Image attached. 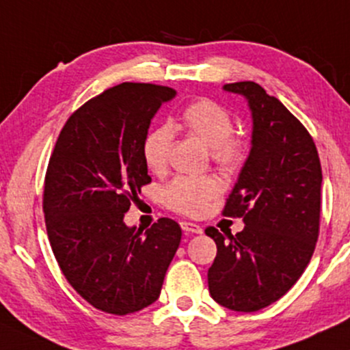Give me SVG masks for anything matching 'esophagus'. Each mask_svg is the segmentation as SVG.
<instances>
[{
  "mask_svg": "<svg viewBox=\"0 0 350 350\" xmlns=\"http://www.w3.org/2000/svg\"><path fill=\"white\" fill-rule=\"evenodd\" d=\"M180 228H183L186 233H192V234H202V226L197 225V223L192 221H180Z\"/></svg>",
  "mask_w": 350,
  "mask_h": 350,
  "instance_id": "1",
  "label": "esophagus"
}]
</instances>
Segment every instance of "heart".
Returning <instances> with one entry per match:
<instances>
[{
  "label": "heart",
  "instance_id": "heart-1",
  "mask_svg": "<svg viewBox=\"0 0 350 350\" xmlns=\"http://www.w3.org/2000/svg\"><path fill=\"white\" fill-rule=\"evenodd\" d=\"M180 127L191 137L210 148L213 161L221 170L231 171L243 163L246 145L233 137L234 122L231 113L210 99H200L184 109L179 117ZM174 132L170 125H158L143 140V159L150 171L163 172L167 166ZM221 191V183L213 176H179L164 189V200L176 212L197 217L205 212L208 202Z\"/></svg>",
  "mask_w": 350,
  "mask_h": 350
}]
</instances>
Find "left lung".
I'll list each match as a JSON object with an SVG mask.
<instances>
[{"label": "left lung", "mask_w": 350, "mask_h": 350, "mask_svg": "<svg viewBox=\"0 0 350 350\" xmlns=\"http://www.w3.org/2000/svg\"><path fill=\"white\" fill-rule=\"evenodd\" d=\"M246 99L251 148L223 213L241 217L233 237L213 226L217 243L208 290L225 308H266L295 285L308 266L319 231L323 172L313 138L295 116L258 83L223 86Z\"/></svg>", "instance_id": "obj_1"}]
</instances>
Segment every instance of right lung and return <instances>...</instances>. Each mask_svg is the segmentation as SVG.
Here are the masks:
<instances>
[{
	"label": "right lung",
	"instance_id": "right-lung-1",
	"mask_svg": "<svg viewBox=\"0 0 350 350\" xmlns=\"http://www.w3.org/2000/svg\"><path fill=\"white\" fill-rule=\"evenodd\" d=\"M172 88L122 83L66 120L50 157L44 213L50 246L70 285L94 308L140 311L158 300L183 231L159 218L143 231L124 221L151 183L143 140Z\"/></svg>",
	"mask_w": 350,
	"mask_h": 350
}]
</instances>
